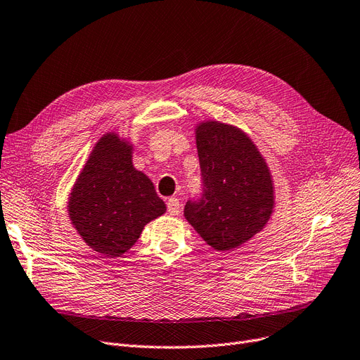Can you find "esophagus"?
Segmentation results:
<instances>
[{
	"mask_svg": "<svg viewBox=\"0 0 360 360\" xmlns=\"http://www.w3.org/2000/svg\"><path fill=\"white\" fill-rule=\"evenodd\" d=\"M166 206H167V213H169L170 216H176V214L179 213V210H181L179 200H178V198H175V197L169 198V200H167V202H166Z\"/></svg>",
	"mask_w": 360,
	"mask_h": 360,
	"instance_id": "obj_1",
	"label": "esophagus"
}]
</instances>
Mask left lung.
<instances>
[{
	"mask_svg": "<svg viewBox=\"0 0 360 360\" xmlns=\"http://www.w3.org/2000/svg\"><path fill=\"white\" fill-rule=\"evenodd\" d=\"M201 195L184 214L209 245L237 248L269 221L274 186L269 169L244 132L219 122L197 128Z\"/></svg>",
	"mask_w": 360,
	"mask_h": 360,
	"instance_id": "1",
	"label": "left lung"
}]
</instances>
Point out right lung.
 Masks as SVG:
<instances>
[{
  "instance_id": "1",
  "label": "right lung",
  "mask_w": 360,
  "mask_h": 360,
  "mask_svg": "<svg viewBox=\"0 0 360 360\" xmlns=\"http://www.w3.org/2000/svg\"><path fill=\"white\" fill-rule=\"evenodd\" d=\"M131 147L115 134L94 147L69 200V216L84 241L107 257H119L166 206L153 182L134 167Z\"/></svg>"
}]
</instances>
